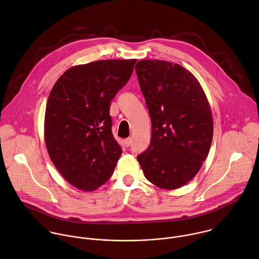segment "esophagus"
<instances>
[{"instance_id": "1", "label": "esophagus", "mask_w": 259, "mask_h": 259, "mask_svg": "<svg viewBox=\"0 0 259 259\" xmlns=\"http://www.w3.org/2000/svg\"><path fill=\"white\" fill-rule=\"evenodd\" d=\"M123 142H124V145H125V146H129V145L131 144L132 140H131V138L129 137V138H126V139H124V140H123Z\"/></svg>"}]
</instances>
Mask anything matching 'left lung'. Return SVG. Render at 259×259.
I'll return each mask as SVG.
<instances>
[{"instance_id":"8db88e82","label":"left lung","mask_w":259,"mask_h":259,"mask_svg":"<svg viewBox=\"0 0 259 259\" xmlns=\"http://www.w3.org/2000/svg\"><path fill=\"white\" fill-rule=\"evenodd\" d=\"M151 119V141L137 156L145 178L176 190L201 169L213 139V117L195 75L178 63L158 59L135 65Z\"/></svg>"}]
</instances>
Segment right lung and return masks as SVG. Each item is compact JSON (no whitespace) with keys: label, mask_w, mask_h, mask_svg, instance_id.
<instances>
[{"label":"right lung","mask_w":259,"mask_h":259,"mask_svg":"<svg viewBox=\"0 0 259 259\" xmlns=\"http://www.w3.org/2000/svg\"><path fill=\"white\" fill-rule=\"evenodd\" d=\"M136 59H107L68 68L46 105L49 157L73 187L92 192L113 175L122 154L112 133L111 102L129 80Z\"/></svg>","instance_id":"obj_1"}]
</instances>
